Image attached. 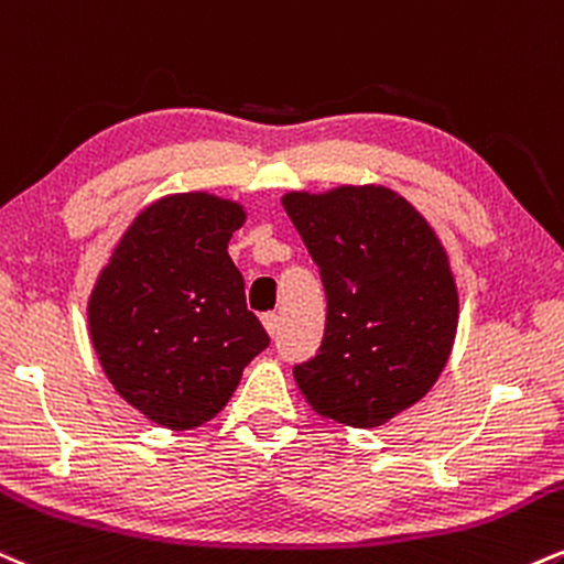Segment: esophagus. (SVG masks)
Segmentation results:
<instances>
[{
  "mask_svg": "<svg viewBox=\"0 0 564 564\" xmlns=\"http://www.w3.org/2000/svg\"><path fill=\"white\" fill-rule=\"evenodd\" d=\"M262 325H264V330H268L270 336H275L278 334V325H281V317H278V312H264Z\"/></svg>",
  "mask_w": 564,
  "mask_h": 564,
  "instance_id": "1",
  "label": "esophagus"
}]
</instances>
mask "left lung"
Segmentation results:
<instances>
[{
  "mask_svg": "<svg viewBox=\"0 0 564 564\" xmlns=\"http://www.w3.org/2000/svg\"><path fill=\"white\" fill-rule=\"evenodd\" d=\"M321 268L328 315L317 355L294 381L317 415L376 429L412 406L444 370L459 300L449 257L404 196L338 186L283 196Z\"/></svg>",
  "mask_w": 564,
  "mask_h": 564,
  "instance_id": "1",
  "label": "left lung"
}]
</instances>
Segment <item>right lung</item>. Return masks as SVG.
<instances>
[{
    "label": "right lung",
    "instance_id": "add662e5",
    "mask_svg": "<svg viewBox=\"0 0 564 564\" xmlns=\"http://www.w3.org/2000/svg\"><path fill=\"white\" fill-rule=\"evenodd\" d=\"M241 205L171 194L131 223L88 300V330L115 391L152 423L196 429L226 406L270 344L228 257Z\"/></svg>",
    "mask_w": 564,
    "mask_h": 564
}]
</instances>
